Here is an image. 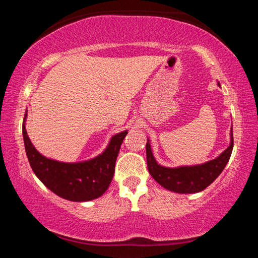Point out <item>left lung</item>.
<instances>
[{
  "label": "left lung",
  "instance_id": "left-lung-1",
  "mask_svg": "<svg viewBox=\"0 0 258 258\" xmlns=\"http://www.w3.org/2000/svg\"><path fill=\"white\" fill-rule=\"evenodd\" d=\"M220 86V83H217ZM230 146L217 157L205 164L195 166H181V167H164L157 163L152 155L151 147L148 140L147 150V164L151 176L159 183L161 186L169 191L177 194H196L206 189L216 180L217 176L223 172L225 165L232 154L233 149V133L231 128Z\"/></svg>",
  "mask_w": 258,
  "mask_h": 258
}]
</instances>
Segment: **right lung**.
Here are the masks:
<instances>
[{"mask_svg": "<svg viewBox=\"0 0 258 258\" xmlns=\"http://www.w3.org/2000/svg\"><path fill=\"white\" fill-rule=\"evenodd\" d=\"M24 117L23 135L30 167L47 189L71 202H89L101 197L111 183L115 164L127 131L113 135L101 155L81 163H62L41 155L27 135Z\"/></svg>", "mask_w": 258, "mask_h": 258, "instance_id": "1", "label": "right lung"}]
</instances>
